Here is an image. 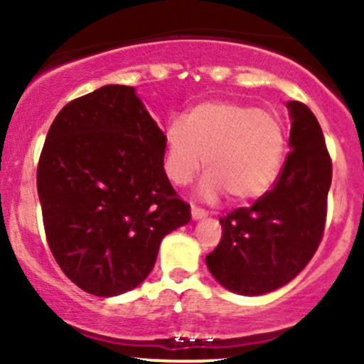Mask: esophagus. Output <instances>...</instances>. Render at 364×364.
<instances>
[{"instance_id": "obj_1", "label": "esophagus", "mask_w": 364, "mask_h": 364, "mask_svg": "<svg viewBox=\"0 0 364 364\" xmlns=\"http://www.w3.org/2000/svg\"><path fill=\"white\" fill-rule=\"evenodd\" d=\"M191 217H193L195 220L203 219V217H207V212L203 210V208H200V207H196V205H191Z\"/></svg>"}]
</instances>
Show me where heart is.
<instances>
[{
    "label": "heart",
    "mask_w": 364,
    "mask_h": 364,
    "mask_svg": "<svg viewBox=\"0 0 364 364\" xmlns=\"http://www.w3.org/2000/svg\"><path fill=\"white\" fill-rule=\"evenodd\" d=\"M284 149L282 123L272 112L235 101H205L191 107L185 121L174 119L166 128L164 171L174 185L185 186L203 162L208 171L200 186L203 198L215 200L225 191L235 202H246L274 185Z\"/></svg>",
    "instance_id": "obj_1"
}]
</instances>
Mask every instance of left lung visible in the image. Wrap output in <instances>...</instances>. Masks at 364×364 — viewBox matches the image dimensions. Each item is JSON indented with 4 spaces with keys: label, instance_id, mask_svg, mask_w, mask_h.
I'll use <instances>...</instances> for the list:
<instances>
[{
    "label": "left lung",
    "instance_id": "obj_1",
    "mask_svg": "<svg viewBox=\"0 0 364 364\" xmlns=\"http://www.w3.org/2000/svg\"><path fill=\"white\" fill-rule=\"evenodd\" d=\"M287 109L291 152L274 186L252 207L220 217L223 237L205 257L217 282L237 294H265L292 281L323 237L332 159L310 107L291 101Z\"/></svg>",
    "mask_w": 364,
    "mask_h": 364
}]
</instances>
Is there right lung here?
Listing matches in <instances>:
<instances>
[{
    "instance_id": "add662e5",
    "label": "right lung",
    "mask_w": 364,
    "mask_h": 364,
    "mask_svg": "<svg viewBox=\"0 0 364 364\" xmlns=\"http://www.w3.org/2000/svg\"><path fill=\"white\" fill-rule=\"evenodd\" d=\"M37 191L54 260L101 298L144 282L162 237L191 219L166 176L164 133L128 85L101 87L58 112Z\"/></svg>"
}]
</instances>
